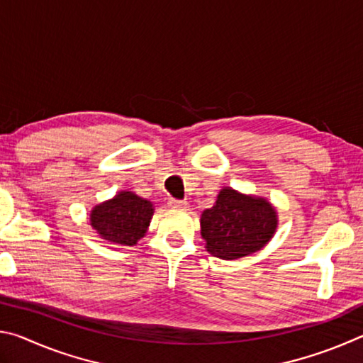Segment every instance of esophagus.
Listing matches in <instances>:
<instances>
[{"label":"esophagus","instance_id":"1","mask_svg":"<svg viewBox=\"0 0 363 363\" xmlns=\"http://www.w3.org/2000/svg\"><path fill=\"white\" fill-rule=\"evenodd\" d=\"M168 205L171 208H177V210H186V208H189V203L186 200H177V199H171L168 201Z\"/></svg>","mask_w":363,"mask_h":363}]
</instances>
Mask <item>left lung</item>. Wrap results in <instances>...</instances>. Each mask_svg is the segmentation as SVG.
<instances>
[{
	"instance_id": "8db88e82",
	"label": "left lung",
	"mask_w": 363,
	"mask_h": 363,
	"mask_svg": "<svg viewBox=\"0 0 363 363\" xmlns=\"http://www.w3.org/2000/svg\"><path fill=\"white\" fill-rule=\"evenodd\" d=\"M206 250L220 259H238L261 250L277 229V213L269 201L223 189L216 203L200 219Z\"/></svg>"
}]
</instances>
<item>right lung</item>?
<instances>
[{
  "label": "right lung",
  "instance_id": "add662e5",
  "mask_svg": "<svg viewBox=\"0 0 363 363\" xmlns=\"http://www.w3.org/2000/svg\"><path fill=\"white\" fill-rule=\"evenodd\" d=\"M153 208L133 192H120L113 200L97 205L91 213V225L108 242L133 247L144 237Z\"/></svg>",
  "mask_w": 363,
  "mask_h": 363
}]
</instances>
